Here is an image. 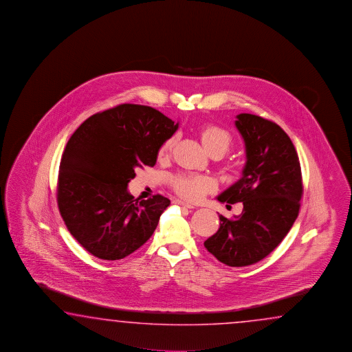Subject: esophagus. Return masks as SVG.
I'll return each instance as SVG.
<instances>
[{"mask_svg":"<svg viewBox=\"0 0 352 352\" xmlns=\"http://www.w3.org/2000/svg\"><path fill=\"white\" fill-rule=\"evenodd\" d=\"M175 204H177L179 206H184V208H187V209H194V205H191V204H187V202L182 201V200H175Z\"/></svg>","mask_w":352,"mask_h":352,"instance_id":"34e87169","label":"esophagus"}]
</instances>
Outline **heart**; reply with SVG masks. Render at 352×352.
Here are the masks:
<instances>
[{
    "label": "heart",
    "mask_w": 352,
    "mask_h": 352,
    "mask_svg": "<svg viewBox=\"0 0 352 352\" xmlns=\"http://www.w3.org/2000/svg\"><path fill=\"white\" fill-rule=\"evenodd\" d=\"M199 135H200L202 146L209 153L219 152L223 156L232 146V135H230V132L215 124L202 126ZM173 143H175L173 137L166 140L158 150V157H167L173 150ZM171 186L181 197L190 201H196L214 188V182L212 179L202 175L181 173V175L173 176L171 179Z\"/></svg>",
    "instance_id": "obj_1"
}]
</instances>
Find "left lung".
I'll use <instances>...</instances> for the list:
<instances>
[{"label":"left lung","mask_w":352,"mask_h":352,"mask_svg":"<svg viewBox=\"0 0 352 352\" xmlns=\"http://www.w3.org/2000/svg\"><path fill=\"white\" fill-rule=\"evenodd\" d=\"M235 126L245 142L243 177L217 196L241 202L239 217H220L204 245L219 262L247 267L264 259L285 239L298 217L303 194L298 155L291 138L272 120L241 113Z\"/></svg>","instance_id":"obj_1"}]
</instances>
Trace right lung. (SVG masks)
Wrapping results in <instances>:
<instances>
[{
  "instance_id": "1",
  "label": "right lung",
  "mask_w": 352,
  "mask_h": 352,
  "mask_svg": "<svg viewBox=\"0 0 352 352\" xmlns=\"http://www.w3.org/2000/svg\"><path fill=\"white\" fill-rule=\"evenodd\" d=\"M177 128L152 107L120 104L93 114L70 137L56 200L67 230L90 254L118 261L150 239L170 200L158 194L135 200L128 182L137 168L156 165Z\"/></svg>"
}]
</instances>
